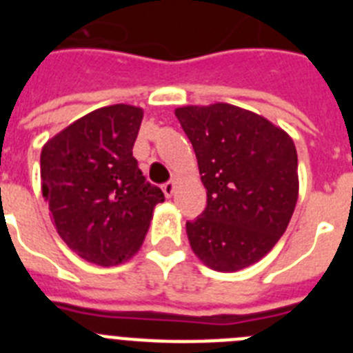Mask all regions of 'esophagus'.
Wrapping results in <instances>:
<instances>
[{
    "mask_svg": "<svg viewBox=\"0 0 353 353\" xmlns=\"http://www.w3.org/2000/svg\"><path fill=\"white\" fill-rule=\"evenodd\" d=\"M174 189H176V182H174V180H171V182H166L164 185H162V191H164L166 198H171V196L174 194Z\"/></svg>",
    "mask_w": 353,
    "mask_h": 353,
    "instance_id": "1",
    "label": "esophagus"
}]
</instances>
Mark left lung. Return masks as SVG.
<instances>
[{
    "label": "left lung",
    "mask_w": 353,
    "mask_h": 353,
    "mask_svg": "<svg viewBox=\"0 0 353 353\" xmlns=\"http://www.w3.org/2000/svg\"><path fill=\"white\" fill-rule=\"evenodd\" d=\"M192 143L207 208L185 224L196 256L217 272L256 263L288 228L299 198L297 150L281 127L239 105L174 109Z\"/></svg>",
    "instance_id": "1"
}]
</instances>
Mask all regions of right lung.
Instances as JSON below:
<instances>
[{
    "label": "right lung",
    "instance_id": "obj_1",
    "mask_svg": "<svg viewBox=\"0 0 353 353\" xmlns=\"http://www.w3.org/2000/svg\"><path fill=\"white\" fill-rule=\"evenodd\" d=\"M141 120V108L105 105L65 127L40 154L42 194L56 232L90 263L111 267L130 260L155 205L164 201L132 157Z\"/></svg>",
    "mask_w": 353,
    "mask_h": 353
}]
</instances>
